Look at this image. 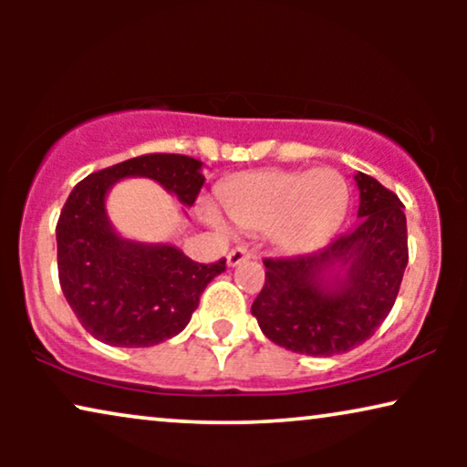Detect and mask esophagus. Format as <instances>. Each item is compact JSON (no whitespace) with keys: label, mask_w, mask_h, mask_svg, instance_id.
<instances>
[{"label":"esophagus","mask_w":467,"mask_h":467,"mask_svg":"<svg viewBox=\"0 0 467 467\" xmlns=\"http://www.w3.org/2000/svg\"><path fill=\"white\" fill-rule=\"evenodd\" d=\"M251 257H253V254L248 253L244 246H235V248H232V253L227 254V265L235 267V265L244 264V261H248Z\"/></svg>","instance_id":"34e87169"}]
</instances>
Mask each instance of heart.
Listing matches in <instances>:
<instances>
[{"mask_svg": "<svg viewBox=\"0 0 467 467\" xmlns=\"http://www.w3.org/2000/svg\"><path fill=\"white\" fill-rule=\"evenodd\" d=\"M221 203L244 232H270L274 246L286 254H304L325 244L347 219L350 193L331 168L304 171H253L227 184ZM210 225L223 229L213 210H203Z\"/></svg>", "mask_w": 467, "mask_h": 467, "instance_id": "b5f03b06", "label": "heart"}]
</instances>
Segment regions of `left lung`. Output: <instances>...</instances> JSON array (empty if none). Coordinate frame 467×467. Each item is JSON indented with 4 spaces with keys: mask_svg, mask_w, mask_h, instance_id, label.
<instances>
[{
    "mask_svg": "<svg viewBox=\"0 0 467 467\" xmlns=\"http://www.w3.org/2000/svg\"><path fill=\"white\" fill-rule=\"evenodd\" d=\"M359 225L317 253L265 259V285L253 317L274 344L331 357L359 347L380 327L408 265L404 203L357 171Z\"/></svg>",
    "mask_w": 467,
    "mask_h": 467,
    "instance_id": "obj_1",
    "label": "left lung"
}]
</instances>
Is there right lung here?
<instances>
[{"instance_id": "right-lung-1", "label": "right lung", "mask_w": 467, "mask_h": 467, "mask_svg": "<svg viewBox=\"0 0 467 467\" xmlns=\"http://www.w3.org/2000/svg\"><path fill=\"white\" fill-rule=\"evenodd\" d=\"M202 168L187 155H144L93 171L69 193L57 223L59 283L93 337L125 348L170 340L187 327L210 280L225 272V259L203 265L168 242L125 238L106 210L108 193L125 178L155 181L191 208L206 182Z\"/></svg>"}]
</instances>
